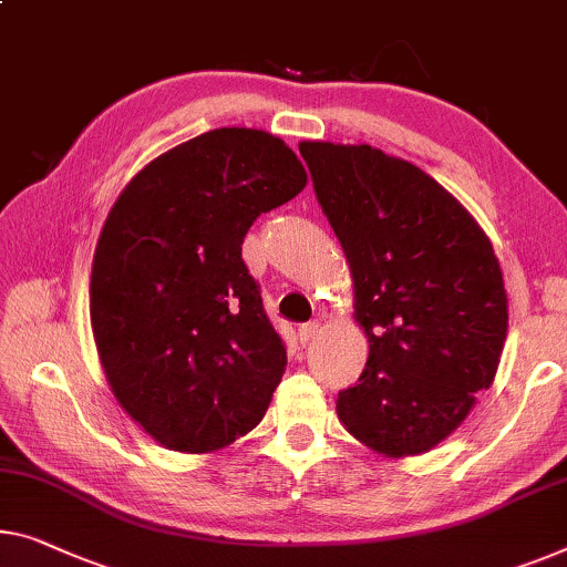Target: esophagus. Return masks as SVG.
I'll list each match as a JSON object with an SVG mask.
<instances>
[{"instance_id":"obj_1","label":"esophagus","mask_w":567,"mask_h":567,"mask_svg":"<svg viewBox=\"0 0 567 567\" xmlns=\"http://www.w3.org/2000/svg\"><path fill=\"white\" fill-rule=\"evenodd\" d=\"M318 333H320V326L318 323H306V326L298 328V341L302 346H308Z\"/></svg>"}]
</instances>
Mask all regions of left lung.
<instances>
[{
    "label": "left lung",
    "instance_id": "1",
    "mask_svg": "<svg viewBox=\"0 0 567 567\" xmlns=\"http://www.w3.org/2000/svg\"><path fill=\"white\" fill-rule=\"evenodd\" d=\"M320 208L353 280L369 338L343 427L386 458L443 443L488 390L506 341V290L492 241L417 165L369 145L300 142Z\"/></svg>",
    "mask_w": 567,
    "mask_h": 567
}]
</instances>
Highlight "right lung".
Masks as SVG:
<instances>
[{
  "label": "right lung",
  "instance_id": "obj_1",
  "mask_svg": "<svg viewBox=\"0 0 567 567\" xmlns=\"http://www.w3.org/2000/svg\"><path fill=\"white\" fill-rule=\"evenodd\" d=\"M306 183L280 137L221 126L152 159L109 210L89 290L99 361L167 451H218L265 417L287 353L241 244Z\"/></svg>",
  "mask_w": 567,
  "mask_h": 567
}]
</instances>
